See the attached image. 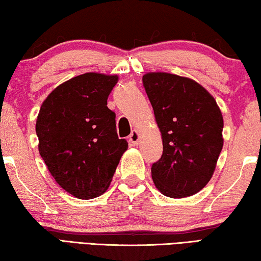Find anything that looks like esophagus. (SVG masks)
Returning a JSON list of instances; mask_svg holds the SVG:
<instances>
[{
    "instance_id": "1",
    "label": "esophagus",
    "mask_w": 261,
    "mask_h": 261,
    "mask_svg": "<svg viewBox=\"0 0 261 261\" xmlns=\"http://www.w3.org/2000/svg\"><path fill=\"white\" fill-rule=\"evenodd\" d=\"M139 140H140L139 132L137 130H134L131 132V135L129 136V141L131 143V145H138Z\"/></svg>"
}]
</instances>
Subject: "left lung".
<instances>
[{
    "label": "left lung",
    "mask_w": 261,
    "mask_h": 261,
    "mask_svg": "<svg viewBox=\"0 0 261 261\" xmlns=\"http://www.w3.org/2000/svg\"><path fill=\"white\" fill-rule=\"evenodd\" d=\"M143 84L163 145L152 166L153 182L167 197L193 196L211 180L222 151V113L213 95L191 78L147 72Z\"/></svg>",
    "instance_id": "1"
}]
</instances>
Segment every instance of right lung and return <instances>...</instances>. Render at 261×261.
<instances>
[{
    "label": "right lung",
    "instance_id": "right-lung-1",
    "mask_svg": "<svg viewBox=\"0 0 261 261\" xmlns=\"http://www.w3.org/2000/svg\"><path fill=\"white\" fill-rule=\"evenodd\" d=\"M117 81V74H79L54 88L38 114L39 153L56 183L78 199L106 192L127 149L107 107Z\"/></svg>",
    "mask_w": 261,
    "mask_h": 261
}]
</instances>
